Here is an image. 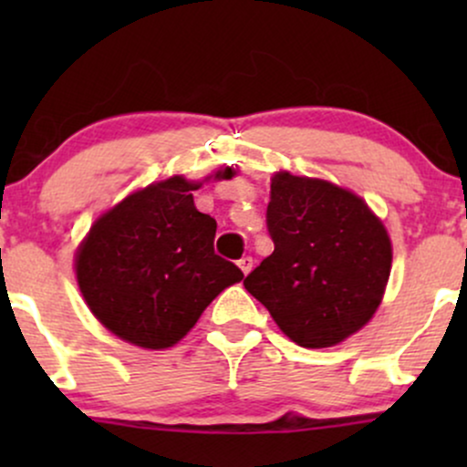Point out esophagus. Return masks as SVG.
Instances as JSON below:
<instances>
[{
	"mask_svg": "<svg viewBox=\"0 0 467 467\" xmlns=\"http://www.w3.org/2000/svg\"><path fill=\"white\" fill-rule=\"evenodd\" d=\"M237 264H239L241 272H244V275H250V270H252V265H254V261H252V256H241Z\"/></svg>",
	"mask_w": 467,
	"mask_h": 467,
	"instance_id": "34e87169",
	"label": "esophagus"
}]
</instances>
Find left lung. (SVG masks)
I'll list each match as a JSON object with an SVG mask.
<instances>
[{
	"label": "left lung",
	"instance_id": "1",
	"mask_svg": "<svg viewBox=\"0 0 467 467\" xmlns=\"http://www.w3.org/2000/svg\"><path fill=\"white\" fill-rule=\"evenodd\" d=\"M275 252L245 276L278 329L307 349L334 347L373 318L393 248L384 223L356 192L278 171L267 203Z\"/></svg>",
	"mask_w": 467,
	"mask_h": 467
}]
</instances>
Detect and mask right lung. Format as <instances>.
Instances as JSON below:
<instances>
[{
	"mask_svg": "<svg viewBox=\"0 0 467 467\" xmlns=\"http://www.w3.org/2000/svg\"><path fill=\"white\" fill-rule=\"evenodd\" d=\"M237 171H217L215 180ZM195 182L182 175L131 192L100 215L77 250L85 303L111 334L144 349H166L244 272L215 254L217 222L195 208Z\"/></svg>",
	"mask_w": 467,
	"mask_h": 467,
	"instance_id": "right-lung-1",
	"label": "right lung"
}]
</instances>
